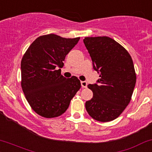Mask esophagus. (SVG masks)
I'll list each match as a JSON object with an SVG mask.
<instances>
[{
	"label": "esophagus",
	"mask_w": 152,
	"mask_h": 152,
	"mask_svg": "<svg viewBox=\"0 0 152 152\" xmlns=\"http://www.w3.org/2000/svg\"><path fill=\"white\" fill-rule=\"evenodd\" d=\"M81 86H82V88L87 87V83H86V81H81Z\"/></svg>",
	"instance_id": "1"
}]
</instances>
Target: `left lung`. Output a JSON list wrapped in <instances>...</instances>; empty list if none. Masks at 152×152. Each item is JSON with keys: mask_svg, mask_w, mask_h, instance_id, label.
Wrapping results in <instances>:
<instances>
[{"mask_svg": "<svg viewBox=\"0 0 152 152\" xmlns=\"http://www.w3.org/2000/svg\"><path fill=\"white\" fill-rule=\"evenodd\" d=\"M93 68L99 79L89 84L93 97L85 107L93 119L109 122L118 118L131 99L136 82L133 60L128 51L108 37H85Z\"/></svg>", "mask_w": 152, "mask_h": 152, "instance_id": "obj_1", "label": "left lung"}]
</instances>
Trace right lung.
Wrapping results in <instances>:
<instances>
[{
	"instance_id": "obj_1",
	"label": "right lung",
	"mask_w": 152,
	"mask_h": 152,
	"mask_svg": "<svg viewBox=\"0 0 152 152\" xmlns=\"http://www.w3.org/2000/svg\"><path fill=\"white\" fill-rule=\"evenodd\" d=\"M79 39L54 34L40 36L23 56L21 88L29 105L39 115L47 118L61 115L81 88L77 77L66 79L61 71L66 55Z\"/></svg>"
}]
</instances>
